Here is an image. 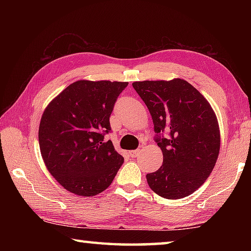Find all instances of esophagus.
<instances>
[{"label":"esophagus","instance_id":"obj_1","mask_svg":"<svg viewBox=\"0 0 251 251\" xmlns=\"http://www.w3.org/2000/svg\"><path fill=\"white\" fill-rule=\"evenodd\" d=\"M139 155H141V150H135V151H130V156L133 157V158H135V157H138Z\"/></svg>","mask_w":251,"mask_h":251}]
</instances>
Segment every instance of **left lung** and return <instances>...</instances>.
Wrapping results in <instances>:
<instances>
[{"mask_svg": "<svg viewBox=\"0 0 251 251\" xmlns=\"http://www.w3.org/2000/svg\"><path fill=\"white\" fill-rule=\"evenodd\" d=\"M133 87L150 110L164 156L158 171L146 175L148 185L167 199L188 196L203 184L218 158L220 133L214 110L180 78L135 82Z\"/></svg>", "mask_w": 251, "mask_h": 251, "instance_id": "obj_1", "label": "left lung"}]
</instances>
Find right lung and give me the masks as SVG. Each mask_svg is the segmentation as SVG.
<instances>
[{"mask_svg":"<svg viewBox=\"0 0 251 251\" xmlns=\"http://www.w3.org/2000/svg\"><path fill=\"white\" fill-rule=\"evenodd\" d=\"M127 82L77 80L45 108L39 128L42 157L52 176L79 196H95L112 184L124 157L105 141L109 117Z\"/></svg>","mask_w":251,"mask_h":251,"instance_id":"right-lung-1","label":"right lung"}]
</instances>
